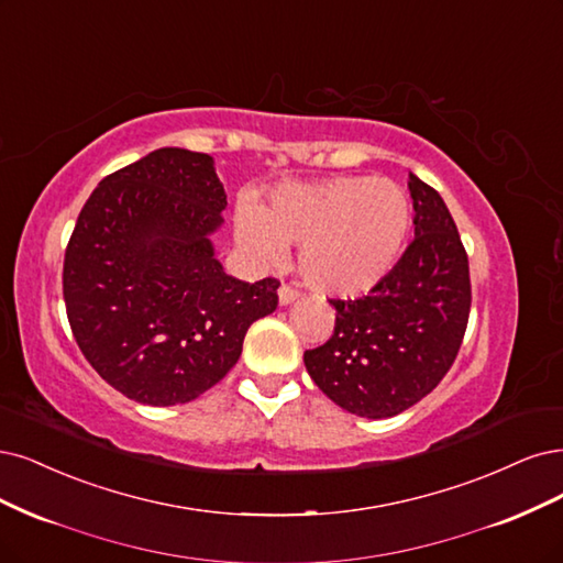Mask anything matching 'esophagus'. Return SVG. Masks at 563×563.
Returning a JSON list of instances; mask_svg holds the SVG:
<instances>
[{
	"mask_svg": "<svg viewBox=\"0 0 563 563\" xmlns=\"http://www.w3.org/2000/svg\"><path fill=\"white\" fill-rule=\"evenodd\" d=\"M300 298V294L296 288H290V286H286V284H282V288H279V305L282 307H286V305H290V302H296Z\"/></svg>",
	"mask_w": 563,
	"mask_h": 563,
	"instance_id": "esophagus-1",
	"label": "esophagus"
}]
</instances>
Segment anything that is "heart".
Returning a JSON list of instances; mask_svg holds the SVG:
<instances>
[{
	"instance_id": "1",
	"label": "heart",
	"mask_w": 563,
	"mask_h": 563,
	"mask_svg": "<svg viewBox=\"0 0 563 563\" xmlns=\"http://www.w3.org/2000/svg\"><path fill=\"white\" fill-rule=\"evenodd\" d=\"M412 228L407 192L377 177L282 184L267 205L240 202L235 240L256 265H279L300 244L302 279L323 296L356 298L398 263Z\"/></svg>"
}]
</instances>
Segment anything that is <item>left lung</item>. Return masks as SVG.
<instances>
[{"label": "left lung", "instance_id": "8db88e82", "mask_svg": "<svg viewBox=\"0 0 563 563\" xmlns=\"http://www.w3.org/2000/svg\"><path fill=\"white\" fill-rule=\"evenodd\" d=\"M415 242L367 296L331 300L335 331L305 367L342 410L389 419L452 367L471 314L468 256L440 192L410 172Z\"/></svg>", "mask_w": 563, "mask_h": 563}]
</instances>
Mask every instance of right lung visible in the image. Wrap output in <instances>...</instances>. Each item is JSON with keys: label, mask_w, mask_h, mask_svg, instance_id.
Returning a JSON list of instances; mask_svg holds the SVG:
<instances>
[{"label": "right lung", "mask_w": 563, "mask_h": 563, "mask_svg": "<svg viewBox=\"0 0 563 563\" xmlns=\"http://www.w3.org/2000/svg\"><path fill=\"white\" fill-rule=\"evenodd\" d=\"M225 205L214 158L167 146L109 174L81 209L65 251L67 319L97 375L130 400H196L277 309V279L240 282L217 258Z\"/></svg>", "instance_id": "right-lung-1"}]
</instances>
